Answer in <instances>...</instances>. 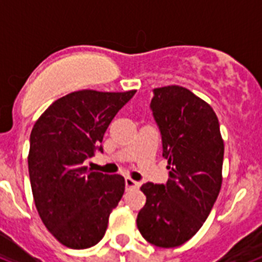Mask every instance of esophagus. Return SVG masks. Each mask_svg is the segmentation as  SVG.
I'll return each mask as SVG.
<instances>
[{
    "label": "esophagus",
    "mask_w": 262,
    "mask_h": 262,
    "mask_svg": "<svg viewBox=\"0 0 262 262\" xmlns=\"http://www.w3.org/2000/svg\"><path fill=\"white\" fill-rule=\"evenodd\" d=\"M139 186H140V183L136 182V181H134L133 178H129V177H127V178H126V189L127 190L138 189Z\"/></svg>",
    "instance_id": "1"
}]
</instances>
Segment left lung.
Returning a JSON list of instances; mask_svg holds the SVG:
<instances>
[{"mask_svg":"<svg viewBox=\"0 0 262 262\" xmlns=\"http://www.w3.org/2000/svg\"><path fill=\"white\" fill-rule=\"evenodd\" d=\"M170 179L144 183L146 205L136 225L159 248L189 241L209 217L222 185L224 139L209 103L181 85L155 88L151 100Z\"/></svg>","mask_w":262,"mask_h":262,"instance_id":"8db88e82","label":"left lung"}]
</instances>
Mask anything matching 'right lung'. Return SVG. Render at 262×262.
Masks as SVG:
<instances>
[{"label": "right lung", "instance_id": "1", "mask_svg": "<svg viewBox=\"0 0 262 262\" xmlns=\"http://www.w3.org/2000/svg\"><path fill=\"white\" fill-rule=\"evenodd\" d=\"M136 91H75L49 105L34 123L28 155L30 186L41 221L71 249H87L104 235L124 194L122 175L88 171L112 119Z\"/></svg>", "mask_w": 262, "mask_h": 262}]
</instances>
